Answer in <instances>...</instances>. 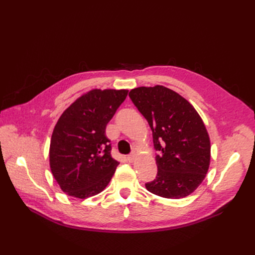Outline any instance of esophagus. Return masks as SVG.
<instances>
[{
    "label": "esophagus",
    "mask_w": 255,
    "mask_h": 255,
    "mask_svg": "<svg viewBox=\"0 0 255 255\" xmlns=\"http://www.w3.org/2000/svg\"><path fill=\"white\" fill-rule=\"evenodd\" d=\"M135 154L134 153H132V154H129V155L128 156V163H133V161L135 160Z\"/></svg>",
    "instance_id": "esophagus-1"
}]
</instances>
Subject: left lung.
I'll return each mask as SVG.
<instances>
[{"instance_id": "left-lung-1", "label": "left lung", "mask_w": 255, "mask_h": 255, "mask_svg": "<svg viewBox=\"0 0 255 255\" xmlns=\"http://www.w3.org/2000/svg\"><path fill=\"white\" fill-rule=\"evenodd\" d=\"M128 96L148 121L158 152L156 179L145 188L167 199L189 196L211 161L210 136L200 115L186 99L160 85L134 88Z\"/></svg>"}]
</instances>
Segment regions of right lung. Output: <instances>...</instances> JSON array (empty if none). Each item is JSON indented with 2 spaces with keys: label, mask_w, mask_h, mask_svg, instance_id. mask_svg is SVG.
<instances>
[{
  "label": "right lung",
  "mask_w": 255,
  "mask_h": 255,
  "mask_svg": "<svg viewBox=\"0 0 255 255\" xmlns=\"http://www.w3.org/2000/svg\"><path fill=\"white\" fill-rule=\"evenodd\" d=\"M128 90L92 89L60 116L50 143V168L68 196L86 199L107 185L119 163L111 155L107 123Z\"/></svg>",
  "instance_id": "add662e5"
}]
</instances>
